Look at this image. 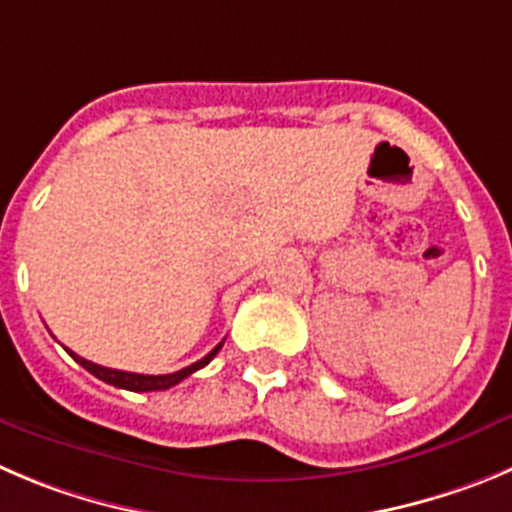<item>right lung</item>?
<instances>
[{"label":"right lung","instance_id":"right-lung-1","mask_svg":"<svg viewBox=\"0 0 512 512\" xmlns=\"http://www.w3.org/2000/svg\"><path fill=\"white\" fill-rule=\"evenodd\" d=\"M222 343H219V346H214L212 351H209L204 358H199L197 364H191V366H186V369L174 371V374H164V376L131 374V371L108 369V366H98V364H93V361H88V358L78 356V353H73V351H70V348H65V351H68L70 356H73L75 361H78V364L83 366V369H88L90 374L98 376V379L105 381V384L118 386V389H128V391H164V389H171V386H176V384H179V381H184L186 376H191V374H194V371L204 369V366H207L209 361H212V358L217 356L219 348H222Z\"/></svg>","mask_w":512,"mask_h":512}]
</instances>
